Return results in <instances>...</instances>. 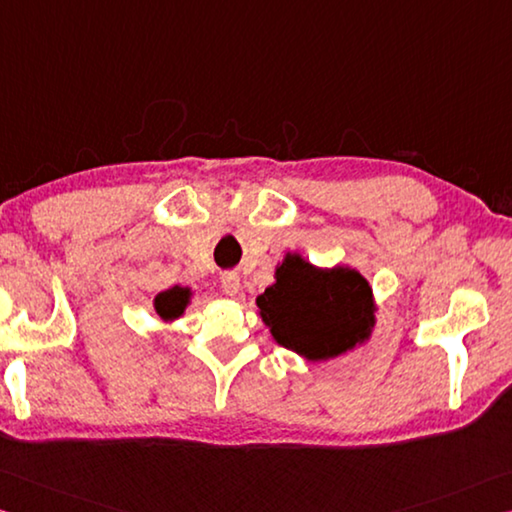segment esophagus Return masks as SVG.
Here are the masks:
<instances>
[{"label":"esophagus","mask_w":512,"mask_h":512,"mask_svg":"<svg viewBox=\"0 0 512 512\" xmlns=\"http://www.w3.org/2000/svg\"><path fill=\"white\" fill-rule=\"evenodd\" d=\"M220 285H222L224 294L233 297V294H238V290H240V276L236 272H224L220 279Z\"/></svg>","instance_id":"1"}]
</instances>
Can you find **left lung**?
I'll return each mask as SVG.
<instances>
[{
  "mask_svg": "<svg viewBox=\"0 0 512 512\" xmlns=\"http://www.w3.org/2000/svg\"><path fill=\"white\" fill-rule=\"evenodd\" d=\"M276 344L321 362L351 351L375 326L373 290L351 267H319L288 254L276 267V283L256 299Z\"/></svg>",
  "mask_w": 512,
  "mask_h": 512,
  "instance_id": "left-lung-1",
  "label": "left lung"
}]
</instances>
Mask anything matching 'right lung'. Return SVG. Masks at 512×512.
Instances as JSON below:
<instances>
[{
  "label": "right lung",
  "mask_w": 512,
  "mask_h": 512,
  "mask_svg": "<svg viewBox=\"0 0 512 512\" xmlns=\"http://www.w3.org/2000/svg\"><path fill=\"white\" fill-rule=\"evenodd\" d=\"M188 301H191V290L179 288V285H175V288L157 294L155 310L164 321H173V319L184 315Z\"/></svg>",
  "instance_id": "obj_1"
}]
</instances>
